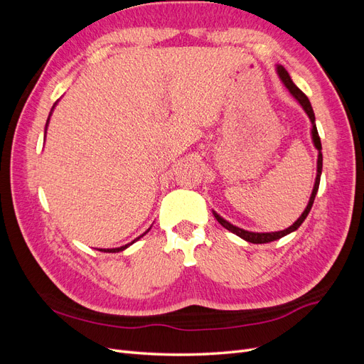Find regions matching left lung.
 I'll return each mask as SVG.
<instances>
[{"instance_id":"1","label":"left lung","mask_w":364,"mask_h":364,"mask_svg":"<svg viewBox=\"0 0 364 364\" xmlns=\"http://www.w3.org/2000/svg\"><path fill=\"white\" fill-rule=\"evenodd\" d=\"M278 74H279V77H281V80L284 82V85L287 86V90L293 94V97L296 98L297 102H299L301 105H302V107H304V111L306 112V115L310 117V119H311V124H313V130H311V134H313V141H314V146H316V149L318 150V159H317V176H316V183H314V188H313V193H311V197H310V202H308V205H306V208H305V211L302 213V215L296 220V222L290 226V228H287V229H284V230H278V232H266V234H258V232H249V230H245V229H240V228H237V226H234V225H230L229 222H226L225 218H222L220 217L218 214H215L214 213V217L217 218V222L222 225L223 228H226L228 230H230V232L232 234H235V235H238V237H241L243 240H246V241H249V243H253V245H261V243H269V241H274V240H279V238H282L284 235H287V234H290V232H293V230H296L297 228H299L302 223H304V220L306 218V215H308V213H310V209H311V206H313V203H314V199H316V194H317V190H318V183H321V174H322V144H321V138H318V134H317V127H316V118H314V112H313V107H311V103H310V100H308V97L299 90V87H297L293 82H291V79H290V75H289V73L285 71V68L284 67H278Z\"/></svg>"}]
</instances>
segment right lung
<instances>
[{
	"mask_svg": "<svg viewBox=\"0 0 364 364\" xmlns=\"http://www.w3.org/2000/svg\"><path fill=\"white\" fill-rule=\"evenodd\" d=\"M142 235H144V234H142ZM136 240H138V238H136ZM130 245H132V243H130ZM127 246H129V245H126V246H123V247H118V249H107V250L105 249V252H119V250H123V249H126Z\"/></svg>",
	"mask_w": 364,
	"mask_h": 364,
	"instance_id": "obj_1",
	"label": "right lung"
}]
</instances>
